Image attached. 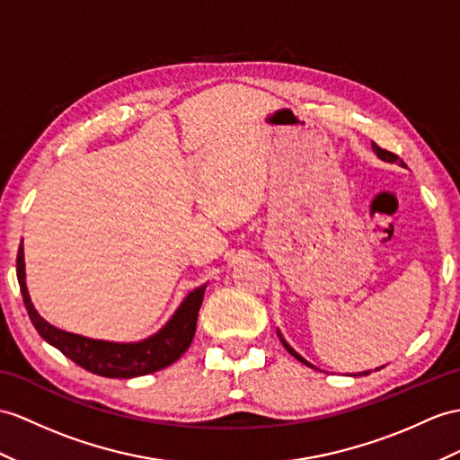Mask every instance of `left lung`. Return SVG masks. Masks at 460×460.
<instances>
[{
  "label": "left lung",
  "mask_w": 460,
  "mask_h": 460,
  "mask_svg": "<svg viewBox=\"0 0 460 460\" xmlns=\"http://www.w3.org/2000/svg\"><path fill=\"white\" fill-rule=\"evenodd\" d=\"M373 152H375V154L378 155V158H380V160H385V162H390V164H394V162H398V160H400L396 154H392V152H388V150H383V148H380V146H376L375 142H373ZM400 164H402V165H404V162H402V160H400ZM277 335H279V338H281V343L285 345V349H287V351H288L290 355H293L296 361H300V363H305V365H308V367H312V368H316L314 365H310V363H308V361L305 359V357H300V355H298V353H296V351L293 349V347H290V345H288V343L285 341V338H283V335H281V332H279V330H277ZM380 368H383V367H380ZM376 371H378V368H376ZM368 373H371V371H365V373H357V375H368Z\"/></svg>",
  "instance_id": "8db88e82"
}]
</instances>
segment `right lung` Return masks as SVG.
<instances>
[{"label": "right lung", "instance_id": "right-lung-1", "mask_svg": "<svg viewBox=\"0 0 460 460\" xmlns=\"http://www.w3.org/2000/svg\"><path fill=\"white\" fill-rule=\"evenodd\" d=\"M17 281L29 318L35 330L40 333V338L62 351L75 365L84 367L85 371L107 378H134L150 375L175 363L189 349V345H191L195 338L199 308L203 305L207 288V285H203L191 290L181 305H179L170 322L158 333L142 341L115 343L84 338V335L58 330L39 314L35 306H32L25 283L23 243L19 245L17 252Z\"/></svg>", "mask_w": 460, "mask_h": 460}]
</instances>
